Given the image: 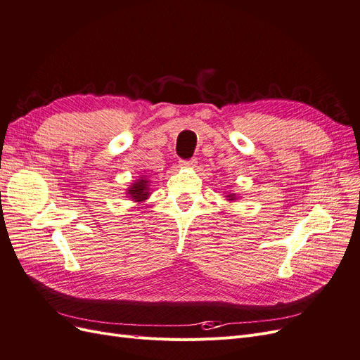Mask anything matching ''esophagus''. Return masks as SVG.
Listing matches in <instances>:
<instances>
[{
    "label": "esophagus",
    "mask_w": 360,
    "mask_h": 360,
    "mask_svg": "<svg viewBox=\"0 0 360 360\" xmlns=\"http://www.w3.org/2000/svg\"><path fill=\"white\" fill-rule=\"evenodd\" d=\"M197 159H191V160H181L180 162V165L183 167V168H195L197 167Z\"/></svg>",
    "instance_id": "1"
}]
</instances>
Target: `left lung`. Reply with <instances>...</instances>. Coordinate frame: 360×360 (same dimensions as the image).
I'll return each instance as SVG.
<instances>
[{
	"label": "left lung",
	"mask_w": 360,
	"mask_h": 360,
	"mask_svg": "<svg viewBox=\"0 0 360 360\" xmlns=\"http://www.w3.org/2000/svg\"><path fill=\"white\" fill-rule=\"evenodd\" d=\"M225 197H226V200H228V201H237V200H238L237 195H236V193H233V192H228V193L225 195Z\"/></svg>",
	"instance_id": "1"
}]
</instances>
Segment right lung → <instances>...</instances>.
Returning <instances> with one entry per match:
<instances>
[{
	"label": "right lung",
	"mask_w": 360,
	"mask_h": 360,
	"mask_svg": "<svg viewBox=\"0 0 360 360\" xmlns=\"http://www.w3.org/2000/svg\"><path fill=\"white\" fill-rule=\"evenodd\" d=\"M151 191L153 189H151L150 177L143 176L130 183V186L126 189V195H127V198L141 204L146 200H148V197L151 195Z\"/></svg>",
	"instance_id": "1"
}]
</instances>
